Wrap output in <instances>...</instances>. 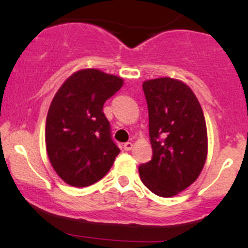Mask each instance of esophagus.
<instances>
[{"label": "esophagus", "mask_w": 248, "mask_h": 248, "mask_svg": "<svg viewBox=\"0 0 248 248\" xmlns=\"http://www.w3.org/2000/svg\"><path fill=\"white\" fill-rule=\"evenodd\" d=\"M133 148V143L132 142H126V143L124 144V150H130Z\"/></svg>", "instance_id": "1"}]
</instances>
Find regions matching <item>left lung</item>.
Returning a JSON list of instances; mask_svg holds the SVG:
<instances>
[{
    "instance_id": "left-lung-1",
    "label": "left lung",
    "mask_w": 248,
    "mask_h": 248,
    "mask_svg": "<svg viewBox=\"0 0 248 248\" xmlns=\"http://www.w3.org/2000/svg\"><path fill=\"white\" fill-rule=\"evenodd\" d=\"M149 114L153 158L139 167L142 183L160 197H172L190 186L207 156L205 118L192 90L177 79L142 84Z\"/></svg>"
}]
</instances>
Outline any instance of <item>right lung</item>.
<instances>
[{
	"instance_id": "right-lung-1",
	"label": "right lung",
	"mask_w": 248,
	"mask_h": 248,
	"mask_svg": "<svg viewBox=\"0 0 248 248\" xmlns=\"http://www.w3.org/2000/svg\"><path fill=\"white\" fill-rule=\"evenodd\" d=\"M120 77L85 69L57 91L45 124V144L55 171L65 183L84 187L101 179L120 153L102 112L122 87Z\"/></svg>"
}]
</instances>
